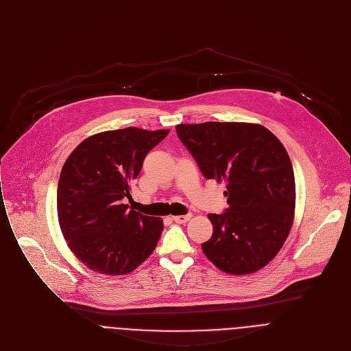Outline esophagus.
Segmentation results:
<instances>
[{"instance_id": "esophagus-1", "label": "esophagus", "mask_w": 351, "mask_h": 351, "mask_svg": "<svg viewBox=\"0 0 351 351\" xmlns=\"http://www.w3.org/2000/svg\"><path fill=\"white\" fill-rule=\"evenodd\" d=\"M191 217H192L191 215H184V216H174V217H173V220H174L176 223H178V224H184V223H186V221H188Z\"/></svg>"}]
</instances>
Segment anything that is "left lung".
I'll return each instance as SVG.
<instances>
[{
    "instance_id": "8db88e82",
    "label": "left lung",
    "mask_w": 351,
    "mask_h": 351,
    "mask_svg": "<svg viewBox=\"0 0 351 351\" xmlns=\"http://www.w3.org/2000/svg\"><path fill=\"white\" fill-rule=\"evenodd\" d=\"M176 131L202 174L227 184L228 208L207 216L213 235L202 243L203 253L227 274L258 271L281 250L293 224L296 185L285 147L253 123L178 124Z\"/></svg>"
}]
</instances>
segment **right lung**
Wrapping results in <instances>:
<instances>
[{
	"label": "right lung",
	"mask_w": 351,
	"mask_h": 351,
	"mask_svg": "<svg viewBox=\"0 0 351 351\" xmlns=\"http://www.w3.org/2000/svg\"><path fill=\"white\" fill-rule=\"evenodd\" d=\"M170 130L127 127L94 134L66 159L56 193L69 249L90 269L125 275L155 250L163 220L128 208L131 184Z\"/></svg>",
	"instance_id": "add662e5"
}]
</instances>
